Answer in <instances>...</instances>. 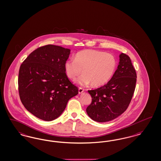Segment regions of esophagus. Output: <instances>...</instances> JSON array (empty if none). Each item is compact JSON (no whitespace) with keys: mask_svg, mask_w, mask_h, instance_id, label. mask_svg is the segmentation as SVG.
<instances>
[{"mask_svg":"<svg viewBox=\"0 0 161 161\" xmlns=\"http://www.w3.org/2000/svg\"><path fill=\"white\" fill-rule=\"evenodd\" d=\"M84 92V89L81 87H79L78 88V93L80 94V93H82Z\"/></svg>","mask_w":161,"mask_h":161,"instance_id":"esophagus-1","label":"esophagus"}]
</instances>
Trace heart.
Returning <instances> with one entry per match:
<instances>
[{
	"mask_svg": "<svg viewBox=\"0 0 161 161\" xmlns=\"http://www.w3.org/2000/svg\"><path fill=\"white\" fill-rule=\"evenodd\" d=\"M115 57L111 53L97 50H86L76 54L75 59H69L65 63V70L68 77L78 79L81 86L92 83L99 87L107 83L112 77L117 68Z\"/></svg>",
	"mask_w": 161,
	"mask_h": 161,
	"instance_id": "heart-1",
	"label": "heart"
}]
</instances>
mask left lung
Masks as SVG:
<instances>
[{"mask_svg": "<svg viewBox=\"0 0 161 161\" xmlns=\"http://www.w3.org/2000/svg\"><path fill=\"white\" fill-rule=\"evenodd\" d=\"M137 74L130 58L122 53L118 68L108 83L95 90H88L92 100L86 109L95 121L107 122L127 110L136 88Z\"/></svg>", "mask_w": 161, "mask_h": 161, "instance_id": "left-lung-1", "label": "left lung"}]
</instances>
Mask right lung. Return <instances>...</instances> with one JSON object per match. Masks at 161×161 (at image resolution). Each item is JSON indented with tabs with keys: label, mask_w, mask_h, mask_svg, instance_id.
<instances>
[{
	"label": "right lung",
	"mask_w": 161,
	"mask_h": 161,
	"mask_svg": "<svg viewBox=\"0 0 161 161\" xmlns=\"http://www.w3.org/2000/svg\"><path fill=\"white\" fill-rule=\"evenodd\" d=\"M69 53V49L46 45L34 50L20 66V99L26 109L39 119H55L65 110L68 100L78 93L65 70Z\"/></svg>",
	"instance_id": "obj_1"
}]
</instances>
